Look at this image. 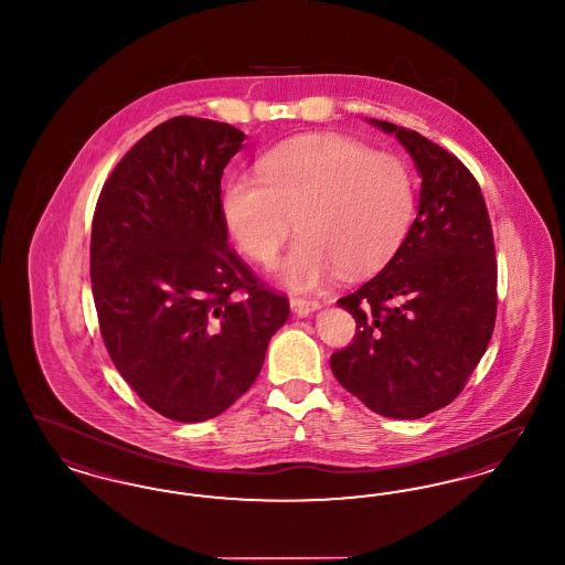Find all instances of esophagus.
<instances>
[{
  "label": "esophagus",
  "mask_w": 565,
  "mask_h": 565,
  "mask_svg": "<svg viewBox=\"0 0 565 565\" xmlns=\"http://www.w3.org/2000/svg\"><path fill=\"white\" fill-rule=\"evenodd\" d=\"M290 307H292V311L298 313V316H309L311 311L320 309V300L318 298H300V296H295V298H290Z\"/></svg>",
  "instance_id": "esophagus-1"
}]
</instances>
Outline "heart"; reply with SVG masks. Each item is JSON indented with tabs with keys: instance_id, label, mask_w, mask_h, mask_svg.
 <instances>
[{
	"instance_id": "1",
	"label": "heart",
	"mask_w": 565,
	"mask_h": 565,
	"mask_svg": "<svg viewBox=\"0 0 565 565\" xmlns=\"http://www.w3.org/2000/svg\"><path fill=\"white\" fill-rule=\"evenodd\" d=\"M417 212L408 162L343 135H307L260 161V180L235 178L222 192V217L245 256L273 267L292 237L305 242L281 265L292 290H313L343 270L383 269L403 247Z\"/></svg>"
}]
</instances>
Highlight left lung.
Returning a JSON list of instances; mask_svg holds the SVG:
<instances>
[{"mask_svg":"<svg viewBox=\"0 0 565 565\" xmlns=\"http://www.w3.org/2000/svg\"><path fill=\"white\" fill-rule=\"evenodd\" d=\"M422 173L419 212L396 256L337 302L353 341L330 355L337 381L371 411L419 419L454 403L489 345L498 309L491 220L477 178L424 135L385 120Z\"/></svg>","mask_w":565,"mask_h":565,"instance_id":"1","label":"left lung"}]
</instances>
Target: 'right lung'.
<instances>
[{
    "label": "right lung",
    "instance_id": "1",
    "mask_svg": "<svg viewBox=\"0 0 565 565\" xmlns=\"http://www.w3.org/2000/svg\"><path fill=\"white\" fill-rule=\"evenodd\" d=\"M245 135L175 116L143 135L99 192L90 284L102 339L135 394L205 422L252 387L290 313L226 243L222 173Z\"/></svg>",
    "mask_w": 565,
    "mask_h": 565
}]
</instances>
